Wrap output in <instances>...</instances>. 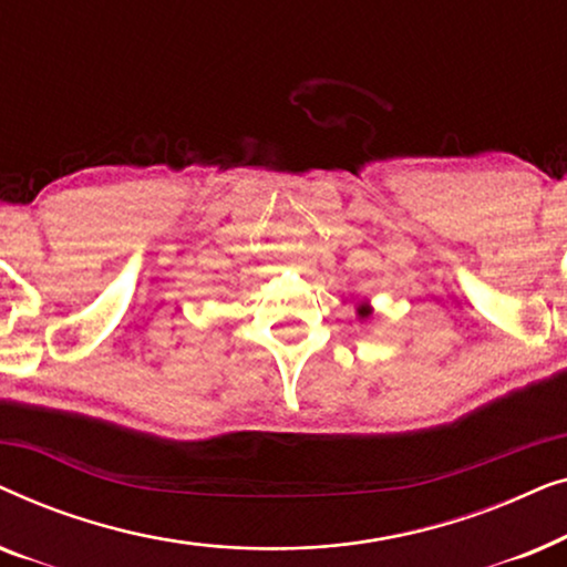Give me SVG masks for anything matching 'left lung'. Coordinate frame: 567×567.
Wrapping results in <instances>:
<instances>
[{"label": "left lung", "instance_id": "8db88e82", "mask_svg": "<svg viewBox=\"0 0 567 567\" xmlns=\"http://www.w3.org/2000/svg\"><path fill=\"white\" fill-rule=\"evenodd\" d=\"M359 315H361V317H367V315H369V309H363V307H361V309H359Z\"/></svg>", "mask_w": 567, "mask_h": 567}]
</instances>
